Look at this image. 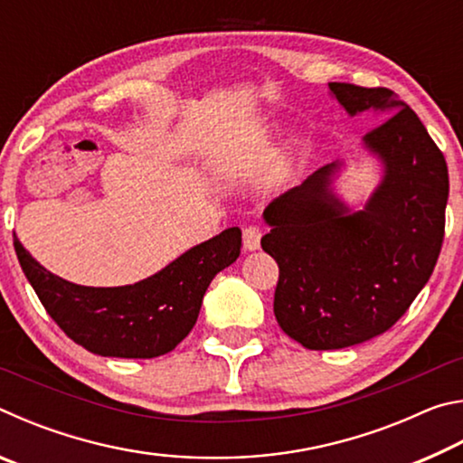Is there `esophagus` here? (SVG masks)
I'll return each instance as SVG.
<instances>
[{
    "label": "esophagus",
    "instance_id": "1",
    "mask_svg": "<svg viewBox=\"0 0 463 463\" xmlns=\"http://www.w3.org/2000/svg\"><path fill=\"white\" fill-rule=\"evenodd\" d=\"M261 242V229L257 224H249L245 231H242V247L247 250H255L260 249Z\"/></svg>",
    "mask_w": 463,
    "mask_h": 463
}]
</instances>
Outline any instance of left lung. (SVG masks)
<instances>
[{
	"mask_svg": "<svg viewBox=\"0 0 463 463\" xmlns=\"http://www.w3.org/2000/svg\"><path fill=\"white\" fill-rule=\"evenodd\" d=\"M354 116L382 120L365 146L386 175L364 210L349 214L328 192L336 165H325L271 200L261 247L279 278L273 312L307 349H343L398 323L430 278L445 237L448 163L425 124L392 90L328 83Z\"/></svg>",
	"mask_w": 463,
	"mask_h": 463,
	"instance_id": "1",
	"label": "left lung"
}]
</instances>
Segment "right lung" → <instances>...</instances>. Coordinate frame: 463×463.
<instances>
[{
  "instance_id": "right-lung-1",
  "label": "right lung",
  "mask_w": 463,
  "mask_h": 463,
  "mask_svg": "<svg viewBox=\"0 0 463 463\" xmlns=\"http://www.w3.org/2000/svg\"><path fill=\"white\" fill-rule=\"evenodd\" d=\"M14 247L38 300L69 339L101 357L151 359L190 335L210 281L241 255V229H226L155 276L120 288L71 284L44 269L18 239Z\"/></svg>"
}]
</instances>
